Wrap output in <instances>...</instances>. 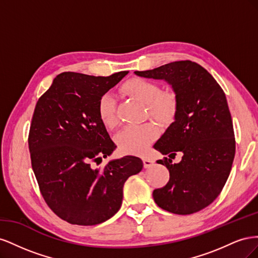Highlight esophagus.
<instances>
[{"instance_id":"34e87169","label":"esophagus","mask_w":258,"mask_h":258,"mask_svg":"<svg viewBox=\"0 0 258 258\" xmlns=\"http://www.w3.org/2000/svg\"><path fill=\"white\" fill-rule=\"evenodd\" d=\"M143 163H144V168H151L152 166H154V160L148 158V157H143Z\"/></svg>"}]
</instances>
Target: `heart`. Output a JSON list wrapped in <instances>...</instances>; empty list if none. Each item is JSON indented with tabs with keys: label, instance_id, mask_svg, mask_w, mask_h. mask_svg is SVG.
<instances>
[{
	"label": "heart",
	"instance_id": "1",
	"mask_svg": "<svg viewBox=\"0 0 258 258\" xmlns=\"http://www.w3.org/2000/svg\"><path fill=\"white\" fill-rule=\"evenodd\" d=\"M121 91L145 104L148 116L161 126H168L175 119L178 110L177 98L173 92H161L160 86L144 79H131L121 86ZM98 114L101 122L106 128L117 123L116 100L112 93H104L98 103ZM157 136V128L153 123L122 128L115 140L119 150L128 154H140L153 142Z\"/></svg>",
	"mask_w": 258,
	"mask_h": 258
}]
</instances>
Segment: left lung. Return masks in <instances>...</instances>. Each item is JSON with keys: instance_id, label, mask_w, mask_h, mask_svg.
Listing matches in <instances>:
<instances>
[{"instance_id": "1", "label": "left lung", "mask_w": 258, "mask_h": 258, "mask_svg": "<svg viewBox=\"0 0 258 258\" xmlns=\"http://www.w3.org/2000/svg\"><path fill=\"white\" fill-rule=\"evenodd\" d=\"M135 74L167 82L178 102L174 121L154 144L155 150L169 156L158 163L168 168L170 178L153 191V198L168 212L196 213L220 195L235 158V135L225 93L206 69L189 60ZM176 151L183 154L182 160L172 164Z\"/></svg>"}]
</instances>
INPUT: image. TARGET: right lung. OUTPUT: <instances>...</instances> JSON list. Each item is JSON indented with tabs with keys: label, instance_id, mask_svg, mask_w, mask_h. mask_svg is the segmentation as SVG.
<instances>
[{
	"label": "right lung",
	"instance_id": "right-lung-1",
	"mask_svg": "<svg viewBox=\"0 0 258 258\" xmlns=\"http://www.w3.org/2000/svg\"><path fill=\"white\" fill-rule=\"evenodd\" d=\"M128 73H61L36 103L29 134L32 169L46 204L70 224L92 226L115 215L124 182L143 168L136 156L103 169L91 165L116 148L99 118V100Z\"/></svg>",
	"mask_w": 258,
	"mask_h": 258
}]
</instances>
